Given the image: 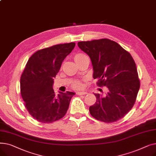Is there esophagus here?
<instances>
[{
  "mask_svg": "<svg viewBox=\"0 0 156 156\" xmlns=\"http://www.w3.org/2000/svg\"><path fill=\"white\" fill-rule=\"evenodd\" d=\"M76 94L78 95H85V94H87V92H84V91H81V92H78Z\"/></svg>",
  "mask_w": 156,
  "mask_h": 156,
  "instance_id": "1",
  "label": "esophagus"
}]
</instances>
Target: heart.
Listing matches in <instances>:
<instances>
[{
	"label": "heart",
	"instance_id": "heart-1",
	"mask_svg": "<svg viewBox=\"0 0 156 156\" xmlns=\"http://www.w3.org/2000/svg\"><path fill=\"white\" fill-rule=\"evenodd\" d=\"M87 55L82 54V53H78L76 54L75 56H74V59H75V62H78L79 61L81 60L83 58H84L85 57H86ZM74 87H75V88H77V89H79L80 88H81V83L80 82V81H76V82L74 83L73 85Z\"/></svg>",
	"mask_w": 156,
	"mask_h": 156
}]
</instances>
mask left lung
Wrapping results in <instances>:
<instances>
[{
	"label": "left lung",
	"mask_w": 156,
	"mask_h": 156,
	"mask_svg": "<svg viewBox=\"0 0 156 156\" xmlns=\"http://www.w3.org/2000/svg\"><path fill=\"white\" fill-rule=\"evenodd\" d=\"M78 45L91 59L97 85L106 86L105 95L94 94L95 103L89 108L97 120L115 122L132 109L140 88L135 62L120 45L108 38L79 42Z\"/></svg>",
	"instance_id": "obj_1"
}]
</instances>
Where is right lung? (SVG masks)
Segmentation results:
<instances>
[{"instance_id":"right-lung-1","label":"right lung","mask_w":156,"mask_h":156,"mask_svg":"<svg viewBox=\"0 0 156 156\" xmlns=\"http://www.w3.org/2000/svg\"><path fill=\"white\" fill-rule=\"evenodd\" d=\"M75 43L55 45L37 51L28 59L20 79L21 94L25 107L34 119L43 123L59 120L66 113L75 92L55 95L54 80L62 62Z\"/></svg>"}]
</instances>
